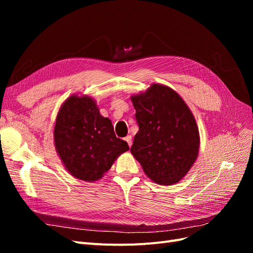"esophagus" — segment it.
<instances>
[{
  "label": "esophagus",
  "mask_w": 253,
  "mask_h": 253,
  "mask_svg": "<svg viewBox=\"0 0 253 253\" xmlns=\"http://www.w3.org/2000/svg\"><path fill=\"white\" fill-rule=\"evenodd\" d=\"M125 140L127 142L128 147H131V145H132V136L131 135H127L126 137H125Z\"/></svg>",
  "instance_id": "obj_1"
}]
</instances>
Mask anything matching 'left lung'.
Wrapping results in <instances>:
<instances>
[{
	"label": "left lung",
	"instance_id": "1",
	"mask_svg": "<svg viewBox=\"0 0 253 253\" xmlns=\"http://www.w3.org/2000/svg\"><path fill=\"white\" fill-rule=\"evenodd\" d=\"M139 129L131 148L148 177L171 186L185 177L200 151V132L183 99L171 87L153 83L131 96Z\"/></svg>",
	"mask_w": 253,
	"mask_h": 253
}]
</instances>
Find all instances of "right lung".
<instances>
[{"instance_id": "right-lung-1", "label": "right lung", "mask_w": 253, "mask_h": 253, "mask_svg": "<svg viewBox=\"0 0 253 253\" xmlns=\"http://www.w3.org/2000/svg\"><path fill=\"white\" fill-rule=\"evenodd\" d=\"M53 140L65 169L74 177L93 182L103 177L117 157L128 150L117 138L112 121L99 112L93 98L68 97L58 112Z\"/></svg>"}]
</instances>
